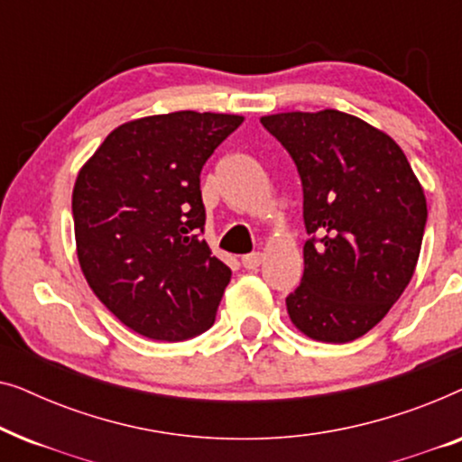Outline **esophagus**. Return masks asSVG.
I'll list each match as a JSON object with an SVG mask.
<instances>
[{
  "label": "esophagus",
  "mask_w": 462,
  "mask_h": 462,
  "mask_svg": "<svg viewBox=\"0 0 462 462\" xmlns=\"http://www.w3.org/2000/svg\"><path fill=\"white\" fill-rule=\"evenodd\" d=\"M261 263H263V254L261 252H252V254H245L244 258H242V264L248 271H254V269H258L261 267Z\"/></svg>",
  "instance_id": "1"
}]
</instances>
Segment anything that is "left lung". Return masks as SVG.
<instances>
[{"instance_id":"left-lung-1","label":"left lung","mask_w":462,"mask_h":462,"mask_svg":"<svg viewBox=\"0 0 462 462\" xmlns=\"http://www.w3.org/2000/svg\"><path fill=\"white\" fill-rule=\"evenodd\" d=\"M261 124L299 168L307 236L292 324L321 343L372 330L412 280L427 199L393 138L337 109L275 113Z\"/></svg>"}]
</instances>
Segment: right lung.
Listing matches in <instances>:
<instances>
[{"label": "right lung", "instance_id": "obj_1", "mask_svg": "<svg viewBox=\"0 0 462 462\" xmlns=\"http://www.w3.org/2000/svg\"><path fill=\"white\" fill-rule=\"evenodd\" d=\"M242 116L176 111L122 124L73 187L79 267L130 330L187 340L214 324L231 269L201 237L199 174Z\"/></svg>", "mask_w": 462, "mask_h": 462}]
</instances>
